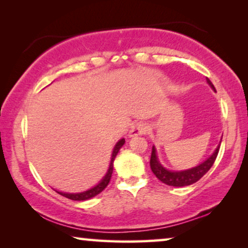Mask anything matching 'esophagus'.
Instances as JSON below:
<instances>
[{
    "instance_id": "34e87169",
    "label": "esophagus",
    "mask_w": 248,
    "mask_h": 248,
    "mask_svg": "<svg viewBox=\"0 0 248 248\" xmlns=\"http://www.w3.org/2000/svg\"><path fill=\"white\" fill-rule=\"evenodd\" d=\"M149 128H150V126H149L148 124L143 123V122H139V123L134 124L133 126H132L130 133H128V137L133 138V137H138V135L147 134Z\"/></svg>"
}]
</instances>
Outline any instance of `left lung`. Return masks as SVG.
Listing matches in <instances>:
<instances>
[{
    "label": "left lung",
    "mask_w": 248,
    "mask_h": 248,
    "mask_svg": "<svg viewBox=\"0 0 248 248\" xmlns=\"http://www.w3.org/2000/svg\"><path fill=\"white\" fill-rule=\"evenodd\" d=\"M206 82L213 91H216V88L213 86L211 81H210L208 78H206ZM222 140V138H221ZM220 143L219 142L218 147L216 148V150L213 151V154L210 155L209 158H206L204 161L199 164L195 167L185 169V170H168L166 169L164 166L160 164L159 161L158 155H157V150H155V145L152 147V152H151V158H150V167L151 170L155 175L159 181L165 183L166 185L169 186H175V187H182V186H188L191 184H194L201 179L203 176H204L206 172L210 170V168L212 167L213 162H215L217 155H218Z\"/></svg>",
    "instance_id": "8db88e82"
}]
</instances>
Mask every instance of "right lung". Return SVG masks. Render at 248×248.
I'll return each instance as SVG.
<instances>
[{
    "label": "right lung",
    "instance_id": "add662e5",
    "mask_svg": "<svg viewBox=\"0 0 248 248\" xmlns=\"http://www.w3.org/2000/svg\"><path fill=\"white\" fill-rule=\"evenodd\" d=\"M124 143H125V139H121V140L118 141L116 144H115L113 152H111L109 167H108L106 175L104 176L103 179H101V181L98 183L96 186H93V187H91L89 189H87V191L81 192V193H64V192H60V191H56V192L61 195L65 196V198H67V199L73 200V201H84V200H89V199L94 198V196L99 194V193H101L105 188H106V186L108 185V183H109V181H110L111 174H113L114 160H115V158H116L118 151H120V149L122 147H123Z\"/></svg>",
    "mask_w": 248,
    "mask_h": 248
}]
</instances>
